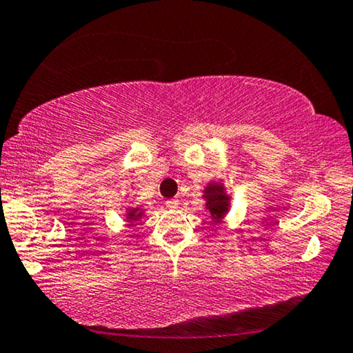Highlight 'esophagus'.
<instances>
[{
  "label": "esophagus",
  "mask_w": 353,
  "mask_h": 353,
  "mask_svg": "<svg viewBox=\"0 0 353 353\" xmlns=\"http://www.w3.org/2000/svg\"><path fill=\"white\" fill-rule=\"evenodd\" d=\"M165 205L168 207V209H176V207L180 205V201H178V199H175V197H173V199H168V201L165 202Z\"/></svg>",
  "instance_id": "1"
}]
</instances>
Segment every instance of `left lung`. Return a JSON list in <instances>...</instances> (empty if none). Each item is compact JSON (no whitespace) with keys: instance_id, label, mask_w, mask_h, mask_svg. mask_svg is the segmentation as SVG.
Wrapping results in <instances>:
<instances>
[{"instance_id":"left-lung-1","label":"left lung","mask_w":353,"mask_h":353,"mask_svg":"<svg viewBox=\"0 0 353 353\" xmlns=\"http://www.w3.org/2000/svg\"><path fill=\"white\" fill-rule=\"evenodd\" d=\"M202 199L205 202V209L209 212L210 220L215 225L223 221L231 207V196L226 191L225 183L221 180H212L204 186Z\"/></svg>"}]
</instances>
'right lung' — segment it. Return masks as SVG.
I'll return each instance as SVG.
<instances>
[{"label":"right lung","instance_id":"1","mask_svg":"<svg viewBox=\"0 0 353 353\" xmlns=\"http://www.w3.org/2000/svg\"><path fill=\"white\" fill-rule=\"evenodd\" d=\"M144 212H146V209H143V207L128 205L127 210H125V221H127L130 226H133L144 215Z\"/></svg>","mask_w":353,"mask_h":353}]
</instances>
